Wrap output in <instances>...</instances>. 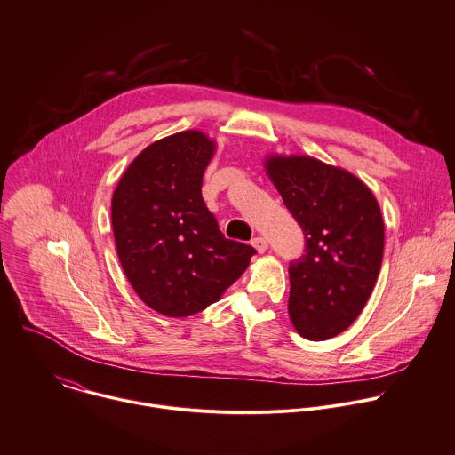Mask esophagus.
<instances>
[{"instance_id": "34e87169", "label": "esophagus", "mask_w": 455, "mask_h": 455, "mask_svg": "<svg viewBox=\"0 0 455 455\" xmlns=\"http://www.w3.org/2000/svg\"><path fill=\"white\" fill-rule=\"evenodd\" d=\"M252 247H254L259 254H263V252L268 249V242H267L263 236H256V238L252 240Z\"/></svg>"}]
</instances>
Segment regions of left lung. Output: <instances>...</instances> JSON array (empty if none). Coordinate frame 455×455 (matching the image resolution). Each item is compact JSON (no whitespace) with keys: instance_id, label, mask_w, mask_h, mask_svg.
<instances>
[{"instance_id":"obj_1","label":"left lung","mask_w":455,"mask_h":455,"mask_svg":"<svg viewBox=\"0 0 455 455\" xmlns=\"http://www.w3.org/2000/svg\"><path fill=\"white\" fill-rule=\"evenodd\" d=\"M267 174L305 235L290 265L288 312L308 340L344 331L379 275L385 224L371 188L353 172L307 155H268Z\"/></svg>"}]
</instances>
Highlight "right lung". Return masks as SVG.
I'll return each mask as SVG.
<instances>
[{
  "mask_svg": "<svg viewBox=\"0 0 455 455\" xmlns=\"http://www.w3.org/2000/svg\"><path fill=\"white\" fill-rule=\"evenodd\" d=\"M215 141L201 131L158 140L120 178L111 220L122 268L150 308L185 317L217 302L256 251L228 240L201 185Z\"/></svg>",
  "mask_w": 455,
  "mask_h": 455,
  "instance_id": "add662e5",
  "label": "right lung"
}]
</instances>
